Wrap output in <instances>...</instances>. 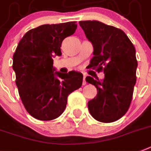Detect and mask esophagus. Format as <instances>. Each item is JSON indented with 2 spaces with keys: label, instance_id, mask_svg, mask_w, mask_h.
Returning <instances> with one entry per match:
<instances>
[{
  "label": "esophagus",
  "instance_id": "1",
  "mask_svg": "<svg viewBox=\"0 0 151 151\" xmlns=\"http://www.w3.org/2000/svg\"><path fill=\"white\" fill-rule=\"evenodd\" d=\"M86 84V76H83V85L85 86V85Z\"/></svg>",
  "mask_w": 151,
  "mask_h": 151
}]
</instances>
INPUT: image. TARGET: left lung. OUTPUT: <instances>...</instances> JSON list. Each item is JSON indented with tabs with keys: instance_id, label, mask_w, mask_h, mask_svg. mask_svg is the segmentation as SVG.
<instances>
[{
	"instance_id": "obj_1",
	"label": "left lung",
	"mask_w": 151,
	"mask_h": 151,
	"mask_svg": "<svg viewBox=\"0 0 151 151\" xmlns=\"http://www.w3.org/2000/svg\"><path fill=\"white\" fill-rule=\"evenodd\" d=\"M79 25L93 45L89 66L103 72V80L87 76L94 85L97 96L88 102L89 113L102 123L120 119L129 109L137 76L136 50L127 35L119 28L99 21H82Z\"/></svg>"
}]
</instances>
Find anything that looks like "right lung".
<instances>
[{
    "label": "right lung",
    "mask_w": 151,
    "mask_h": 151,
    "mask_svg": "<svg viewBox=\"0 0 151 151\" xmlns=\"http://www.w3.org/2000/svg\"><path fill=\"white\" fill-rule=\"evenodd\" d=\"M76 22L43 24L29 30L13 55L15 83L24 106L39 120L56 119L64 112L68 96L83 84V74L55 73L53 58L60 56L65 38L75 33Z\"/></svg>",
    "instance_id": "right-lung-1"
}]
</instances>
